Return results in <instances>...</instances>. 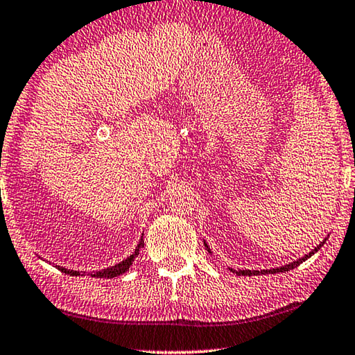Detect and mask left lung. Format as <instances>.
I'll return each mask as SVG.
<instances>
[{"instance_id": "obj_1", "label": "left lung", "mask_w": 355, "mask_h": 355, "mask_svg": "<svg viewBox=\"0 0 355 355\" xmlns=\"http://www.w3.org/2000/svg\"><path fill=\"white\" fill-rule=\"evenodd\" d=\"M325 242V241H324ZM324 242H322L320 245H317L313 252H309V255H304L303 258H300V260H296V261H293V263H288V264H285V266H280V268H276V269H263V271L260 272V271H250V269H241V271H234V269H231L232 272H236L237 276H258V274H266V272H269V274H276V272H284V271H290V269H293V268H296V266H300L301 263H303L304 260H308L309 257H313L314 253L319 250V248L324 245ZM205 247L209 248V245L205 244ZM210 252V250H209Z\"/></svg>"}]
</instances>
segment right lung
<instances>
[{
  "label": "right lung",
  "instance_id": "1",
  "mask_svg": "<svg viewBox=\"0 0 355 355\" xmlns=\"http://www.w3.org/2000/svg\"><path fill=\"white\" fill-rule=\"evenodd\" d=\"M144 236H141V241L139 242V245H137V250L132 253L130 257H127L124 261H121V263H118V264H114V266H111V268H107V269H102V271H97V272H94L92 274V277H100V279H111V277H118V276H121V274H124L125 271H129V268H130V264L134 263V260H135V257L139 255V250L141 247H144ZM60 269L62 272H65V274H70V276H79V271H70V269H67V268H60V266H57Z\"/></svg>",
  "mask_w": 355,
  "mask_h": 355
}]
</instances>
